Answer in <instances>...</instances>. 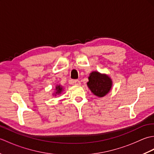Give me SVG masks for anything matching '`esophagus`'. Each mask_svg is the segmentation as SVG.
I'll return each mask as SVG.
<instances>
[{"instance_id":"1","label":"esophagus","mask_w":154,"mask_h":154,"mask_svg":"<svg viewBox=\"0 0 154 154\" xmlns=\"http://www.w3.org/2000/svg\"><path fill=\"white\" fill-rule=\"evenodd\" d=\"M73 82L74 85H81V81L79 80H74Z\"/></svg>"}]
</instances>
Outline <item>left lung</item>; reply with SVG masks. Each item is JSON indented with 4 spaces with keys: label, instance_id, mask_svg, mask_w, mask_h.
<instances>
[{
    "label": "left lung",
    "instance_id": "8db88e82",
    "mask_svg": "<svg viewBox=\"0 0 154 154\" xmlns=\"http://www.w3.org/2000/svg\"><path fill=\"white\" fill-rule=\"evenodd\" d=\"M87 85L94 95L103 97L110 91L112 87V81L106 75L93 71L89 77Z\"/></svg>",
    "mask_w": 154,
    "mask_h": 154
}]
</instances>
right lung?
Returning <instances> with one entry per match:
<instances>
[{"mask_svg":"<svg viewBox=\"0 0 154 154\" xmlns=\"http://www.w3.org/2000/svg\"><path fill=\"white\" fill-rule=\"evenodd\" d=\"M63 89V88H62V87H61L60 85H57L56 86V89H55V90H56V92H55V94H60L61 93V91H62V89ZM55 95H56V94H55Z\"/></svg>","mask_w":154,"mask_h":154,"instance_id":"right-lung-1","label":"right lung"}]
</instances>
